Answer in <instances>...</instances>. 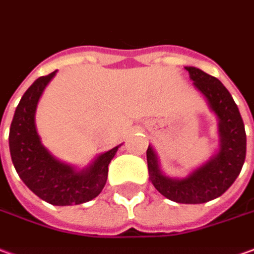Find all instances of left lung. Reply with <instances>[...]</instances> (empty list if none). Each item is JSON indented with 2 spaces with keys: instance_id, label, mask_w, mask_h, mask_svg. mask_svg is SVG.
Returning a JSON list of instances; mask_svg holds the SVG:
<instances>
[{
  "instance_id": "left-lung-1",
  "label": "left lung",
  "mask_w": 254,
  "mask_h": 254,
  "mask_svg": "<svg viewBox=\"0 0 254 254\" xmlns=\"http://www.w3.org/2000/svg\"><path fill=\"white\" fill-rule=\"evenodd\" d=\"M186 70L219 120V152L184 179L165 176L151 145L147 148V165L154 187L168 199L177 203H205L224 194L241 173L246 157V133L238 106L226 86L196 67Z\"/></svg>"
}]
</instances>
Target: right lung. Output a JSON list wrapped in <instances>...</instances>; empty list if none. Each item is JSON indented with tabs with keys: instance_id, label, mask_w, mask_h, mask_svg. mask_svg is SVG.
<instances>
[{
	"instance_id": "obj_1",
	"label": "right lung",
	"mask_w": 254,
	"mask_h": 254,
	"mask_svg": "<svg viewBox=\"0 0 254 254\" xmlns=\"http://www.w3.org/2000/svg\"><path fill=\"white\" fill-rule=\"evenodd\" d=\"M55 74L56 71L38 78L20 99L9 129L10 157L19 177L42 201L56 206L79 205L102 192L109 164L120 145L97 155L81 170L56 159L42 145L35 129V110Z\"/></svg>"
}]
</instances>
